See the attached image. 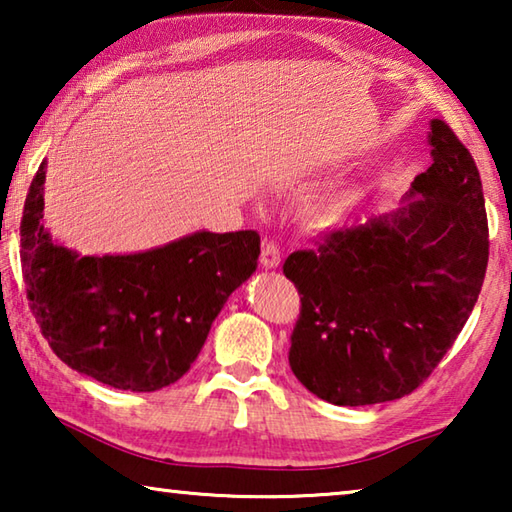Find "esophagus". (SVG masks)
<instances>
[{
  "label": "esophagus",
  "instance_id": "obj_1",
  "mask_svg": "<svg viewBox=\"0 0 512 512\" xmlns=\"http://www.w3.org/2000/svg\"><path fill=\"white\" fill-rule=\"evenodd\" d=\"M259 262H262L264 268H277L282 262L280 255V246L275 244L273 239H266L262 244V255H259Z\"/></svg>",
  "mask_w": 512,
  "mask_h": 512
}]
</instances>
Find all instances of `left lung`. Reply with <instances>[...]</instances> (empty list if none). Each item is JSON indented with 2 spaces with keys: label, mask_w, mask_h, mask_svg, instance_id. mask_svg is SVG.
I'll return each instance as SVG.
<instances>
[{
  "label": "left lung",
  "mask_w": 512,
  "mask_h": 512,
  "mask_svg": "<svg viewBox=\"0 0 512 512\" xmlns=\"http://www.w3.org/2000/svg\"><path fill=\"white\" fill-rule=\"evenodd\" d=\"M429 144L433 162L409 203L329 232L282 266L300 293L289 366L329 404L413 393L481 293L490 241L479 169L443 119L431 121Z\"/></svg>",
  "instance_id": "obj_1"
}]
</instances>
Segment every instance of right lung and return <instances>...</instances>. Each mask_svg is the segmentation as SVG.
Masks as SVG:
<instances>
[{
  "label": "right lung",
  "instance_id": "add662e5",
  "mask_svg": "<svg viewBox=\"0 0 512 512\" xmlns=\"http://www.w3.org/2000/svg\"><path fill=\"white\" fill-rule=\"evenodd\" d=\"M45 162L20 223L29 307L72 370L119 391L149 393L196 361L225 300L257 268L259 235L194 232L135 255L81 257L42 223Z\"/></svg>",
  "mask_w": 512,
  "mask_h": 512
}]
</instances>
